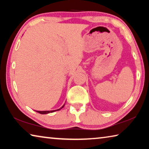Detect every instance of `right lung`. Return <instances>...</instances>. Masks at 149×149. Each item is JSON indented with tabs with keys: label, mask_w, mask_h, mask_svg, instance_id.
Wrapping results in <instances>:
<instances>
[{
	"label": "right lung",
	"mask_w": 149,
	"mask_h": 149,
	"mask_svg": "<svg viewBox=\"0 0 149 149\" xmlns=\"http://www.w3.org/2000/svg\"><path fill=\"white\" fill-rule=\"evenodd\" d=\"M65 104L62 106V107L59 108V109H57V110H45V111H39V110H37L36 112H38V113H40V114H49V113H52V112H55V111H58L60 110V109H62V108L64 107Z\"/></svg>",
	"instance_id": "obj_1"
}]
</instances>
